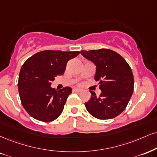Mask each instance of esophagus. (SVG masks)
I'll list each match as a JSON object with an SVG mask.
<instances>
[{"mask_svg": "<svg viewBox=\"0 0 157 157\" xmlns=\"http://www.w3.org/2000/svg\"><path fill=\"white\" fill-rule=\"evenodd\" d=\"M73 91L75 92H82V90H81V89H78V88H74Z\"/></svg>", "mask_w": 157, "mask_h": 157, "instance_id": "esophagus-1", "label": "esophagus"}]
</instances>
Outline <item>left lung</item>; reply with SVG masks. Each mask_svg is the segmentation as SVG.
Here are the masks:
<instances>
[{"label":"left lung","mask_w":157,"mask_h":157,"mask_svg":"<svg viewBox=\"0 0 157 157\" xmlns=\"http://www.w3.org/2000/svg\"><path fill=\"white\" fill-rule=\"evenodd\" d=\"M81 54L96 65L94 80L99 82L102 93L99 97L90 91L92 97L85 102L86 110L98 119H111L127 107L134 90V77L130 66L113 50L100 49Z\"/></svg>","instance_id":"8db88e82"}]
</instances>
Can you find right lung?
<instances>
[{
    "instance_id": "right-lung-1",
    "label": "right lung",
    "mask_w": 157,
    "mask_h": 157,
    "mask_svg": "<svg viewBox=\"0 0 157 157\" xmlns=\"http://www.w3.org/2000/svg\"><path fill=\"white\" fill-rule=\"evenodd\" d=\"M79 53L45 50L25 62L19 73L18 90L22 105L30 117L44 122L59 117L72 89L65 86L56 90L51 84L57 75L63 74L67 62Z\"/></svg>"
}]
</instances>
